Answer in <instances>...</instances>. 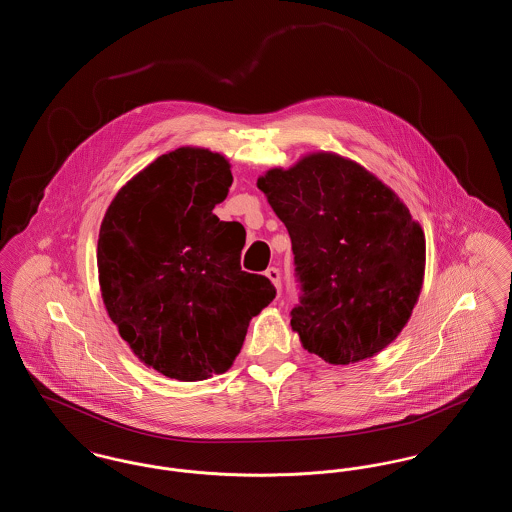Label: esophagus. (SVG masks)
I'll list each match as a JSON object with an SVG mask.
<instances>
[{"label": "esophagus", "instance_id": "34e87169", "mask_svg": "<svg viewBox=\"0 0 512 512\" xmlns=\"http://www.w3.org/2000/svg\"><path fill=\"white\" fill-rule=\"evenodd\" d=\"M265 274H267L268 280H270V282L274 284V288H276V290H278V293H280V270L274 267L268 268Z\"/></svg>", "mask_w": 512, "mask_h": 512}]
</instances>
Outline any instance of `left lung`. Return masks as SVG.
Returning <instances> with one entry per match:
<instances>
[{"label": "left lung", "mask_w": 512, "mask_h": 512, "mask_svg": "<svg viewBox=\"0 0 512 512\" xmlns=\"http://www.w3.org/2000/svg\"><path fill=\"white\" fill-rule=\"evenodd\" d=\"M257 188L292 238L303 295L292 330L330 365L372 359L401 334L422 292L426 238L401 197L334 151L274 167Z\"/></svg>", "instance_id": "left-lung-1"}]
</instances>
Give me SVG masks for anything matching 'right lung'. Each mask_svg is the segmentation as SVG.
Wrapping results in <instances>:
<instances>
[{
    "label": "right lung",
    "mask_w": 512,
    "mask_h": 512,
    "mask_svg": "<svg viewBox=\"0 0 512 512\" xmlns=\"http://www.w3.org/2000/svg\"><path fill=\"white\" fill-rule=\"evenodd\" d=\"M230 169L219 151L176 147L122 186L99 226L107 315L147 368L180 382L234 365L251 318L276 295L240 267L244 228L213 213Z\"/></svg>",
    "instance_id": "right-lung-1"
}]
</instances>
